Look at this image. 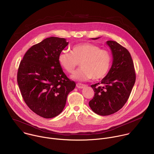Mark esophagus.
I'll return each instance as SVG.
<instances>
[{
  "label": "esophagus",
  "instance_id": "esophagus-1",
  "mask_svg": "<svg viewBox=\"0 0 154 154\" xmlns=\"http://www.w3.org/2000/svg\"><path fill=\"white\" fill-rule=\"evenodd\" d=\"M85 86V85L84 84H81V83H77L76 84V87L78 88H83Z\"/></svg>",
  "mask_w": 154,
  "mask_h": 154
}]
</instances>
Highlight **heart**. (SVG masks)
Listing matches in <instances>:
<instances>
[{
  "instance_id": "1",
  "label": "heart",
  "mask_w": 154,
  "mask_h": 154,
  "mask_svg": "<svg viewBox=\"0 0 154 154\" xmlns=\"http://www.w3.org/2000/svg\"><path fill=\"white\" fill-rule=\"evenodd\" d=\"M112 61L109 51L90 43L76 45L71 52L63 51L58 57L60 66L69 73H72L80 63L81 67L72 76L78 81L103 78L111 69Z\"/></svg>"
}]
</instances>
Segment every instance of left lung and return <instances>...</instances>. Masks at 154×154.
Returning <instances> with one entry per match:
<instances>
[{"instance_id": "obj_1", "label": "left lung", "mask_w": 154, "mask_h": 154, "mask_svg": "<svg viewBox=\"0 0 154 154\" xmlns=\"http://www.w3.org/2000/svg\"><path fill=\"white\" fill-rule=\"evenodd\" d=\"M106 44L112 52V64L100 83L91 85L94 96L89 102L93 111L100 116L114 114L124 106L130 96L136 77L129 51L114 41H107Z\"/></svg>"}]
</instances>
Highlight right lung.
<instances>
[{"mask_svg":"<svg viewBox=\"0 0 154 154\" xmlns=\"http://www.w3.org/2000/svg\"><path fill=\"white\" fill-rule=\"evenodd\" d=\"M68 44L63 38H47L28 50L18 69L17 83L25 102L45 119L63 111L69 93L76 86L58 61L59 55Z\"/></svg>","mask_w":154,"mask_h":154,"instance_id":"add662e5","label":"right lung"}]
</instances>
